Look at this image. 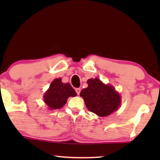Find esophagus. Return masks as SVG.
<instances>
[{"label": "esophagus", "instance_id": "34e87169", "mask_svg": "<svg viewBox=\"0 0 160 160\" xmlns=\"http://www.w3.org/2000/svg\"><path fill=\"white\" fill-rule=\"evenodd\" d=\"M76 93H77V95H78L80 94V92H81V89L80 88H76Z\"/></svg>", "mask_w": 160, "mask_h": 160}]
</instances>
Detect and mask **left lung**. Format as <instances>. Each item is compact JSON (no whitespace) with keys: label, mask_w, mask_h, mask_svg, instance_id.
<instances>
[{"label":"left lung","mask_w":160,"mask_h":160,"mask_svg":"<svg viewBox=\"0 0 160 160\" xmlns=\"http://www.w3.org/2000/svg\"><path fill=\"white\" fill-rule=\"evenodd\" d=\"M87 83L88 87L82 89L80 96L89 111L104 117L118 110L122 98L112 85L105 84L98 78H89Z\"/></svg>","instance_id":"left-lung-1"}]
</instances>
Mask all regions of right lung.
Here are the masks:
<instances>
[{"instance_id": "1", "label": "right lung", "mask_w": 160, "mask_h": 160, "mask_svg": "<svg viewBox=\"0 0 160 160\" xmlns=\"http://www.w3.org/2000/svg\"><path fill=\"white\" fill-rule=\"evenodd\" d=\"M76 92L69 83H62L61 78L52 81L49 88L43 95V101L49 110L61 108L69 97H75Z\"/></svg>"}]
</instances>
